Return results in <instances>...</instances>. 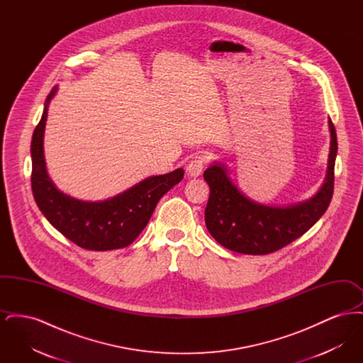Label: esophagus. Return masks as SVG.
I'll return each mask as SVG.
<instances>
[{"mask_svg":"<svg viewBox=\"0 0 363 363\" xmlns=\"http://www.w3.org/2000/svg\"><path fill=\"white\" fill-rule=\"evenodd\" d=\"M207 163V155H197L193 160H190L189 164L186 167V172H188L190 177H199L200 174L203 173Z\"/></svg>","mask_w":363,"mask_h":363,"instance_id":"1","label":"esophagus"}]
</instances>
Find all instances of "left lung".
<instances>
[{"mask_svg": "<svg viewBox=\"0 0 363 363\" xmlns=\"http://www.w3.org/2000/svg\"><path fill=\"white\" fill-rule=\"evenodd\" d=\"M328 173L318 193L305 203L268 207L245 197L228 178L225 166L215 163L204 172L209 185L206 225L225 249L242 255H269L302 237L324 215L333 194L337 138L332 121Z\"/></svg>", "mask_w": 363, "mask_h": 363, "instance_id": "left-lung-1", "label": "left lung"}]
</instances>
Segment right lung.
Instances as JSON below:
<instances>
[{
    "instance_id": "right-lung-1",
    "label": "right lung",
    "mask_w": 363,
    "mask_h": 363,
    "mask_svg": "<svg viewBox=\"0 0 363 363\" xmlns=\"http://www.w3.org/2000/svg\"><path fill=\"white\" fill-rule=\"evenodd\" d=\"M55 91L54 88L46 99L31 141V188L36 206L54 228L83 249L104 252L125 247L144 230L162 196L184 178V170L150 177L121 194L98 203L64 194L49 178L43 155L48 104Z\"/></svg>"
}]
</instances>
